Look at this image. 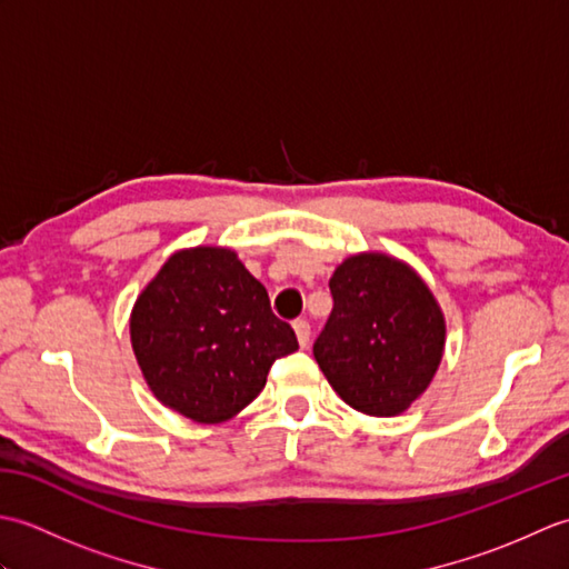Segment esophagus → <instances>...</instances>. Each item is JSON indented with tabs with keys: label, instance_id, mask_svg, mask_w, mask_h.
<instances>
[{
	"label": "esophagus",
	"instance_id": "obj_1",
	"mask_svg": "<svg viewBox=\"0 0 569 569\" xmlns=\"http://www.w3.org/2000/svg\"><path fill=\"white\" fill-rule=\"evenodd\" d=\"M293 330H296V337H298V345L306 349L310 345V325H308V320H296Z\"/></svg>",
	"mask_w": 569,
	"mask_h": 569
}]
</instances>
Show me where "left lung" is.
<instances>
[{
    "label": "left lung",
    "mask_w": 569,
    "mask_h": 569,
    "mask_svg": "<svg viewBox=\"0 0 569 569\" xmlns=\"http://www.w3.org/2000/svg\"><path fill=\"white\" fill-rule=\"evenodd\" d=\"M332 312L312 355L345 403L398 416L428 389L445 349V318L426 281L386 253H357L330 278Z\"/></svg>",
    "instance_id": "1"
}]
</instances>
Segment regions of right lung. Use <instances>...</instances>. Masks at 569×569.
Wrapping results in <instances>:
<instances>
[{"instance_id":"obj_1","label":"right lung","mask_w":569,"mask_h":569,"mask_svg":"<svg viewBox=\"0 0 569 569\" xmlns=\"http://www.w3.org/2000/svg\"><path fill=\"white\" fill-rule=\"evenodd\" d=\"M131 347L153 396L196 422H222L261 393L298 349L269 293L232 249L176 251L137 298Z\"/></svg>"}]
</instances>
